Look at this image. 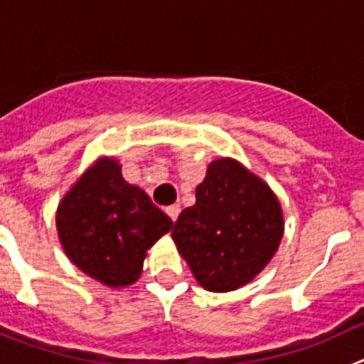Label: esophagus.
I'll use <instances>...</instances> for the list:
<instances>
[{
  "label": "esophagus",
  "instance_id": "esophagus-1",
  "mask_svg": "<svg viewBox=\"0 0 364 364\" xmlns=\"http://www.w3.org/2000/svg\"><path fill=\"white\" fill-rule=\"evenodd\" d=\"M179 212H181V208H179V205H170V206H166V214H168V218L172 219V221H176V219H178Z\"/></svg>",
  "mask_w": 364,
  "mask_h": 364
}]
</instances>
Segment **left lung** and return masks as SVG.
<instances>
[{
	"label": "left lung",
	"instance_id": "1",
	"mask_svg": "<svg viewBox=\"0 0 364 364\" xmlns=\"http://www.w3.org/2000/svg\"><path fill=\"white\" fill-rule=\"evenodd\" d=\"M284 230L279 199L235 159L208 165L196 205L179 214L172 239L203 288L230 292L274 257Z\"/></svg>",
	"mask_w": 364,
	"mask_h": 364
}]
</instances>
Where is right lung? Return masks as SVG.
Wrapping results in <instances>:
<instances>
[{"label": "right lung", "mask_w": 364, "mask_h": 364, "mask_svg": "<svg viewBox=\"0 0 364 364\" xmlns=\"http://www.w3.org/2000/svg\"><path fill=\"white\" fill-rule=\"evenodd\" d=\"M55 227L72 263L121 288L139 279L146 250L172 228V219L123 179L116 159L101 158L61 199Z\"/></svg>", "instance_id": "1"}]
</instances>
